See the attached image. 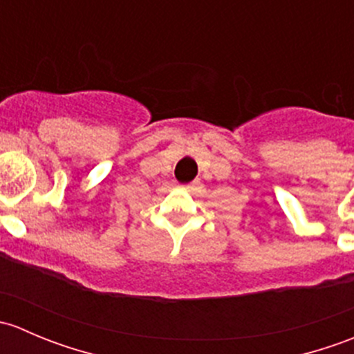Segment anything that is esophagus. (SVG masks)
<instances>
[{
  "mask_svg": "<svg viewBox=\"0 0 354 354\" xmlns=\"http://www.w3.org/2000/svg\"><path fill=\"white\" fill-rule=\"evenodd\" d=\"M197 185H198V181H192V183H188V185H185V190H194V188L195 187H197Z\"/></svg>",
  "mask_w": 354,
  "mask_h": 354,
  "instance_id": "esophagus-1",
  "label": "esophagus"
}]
</instances>
